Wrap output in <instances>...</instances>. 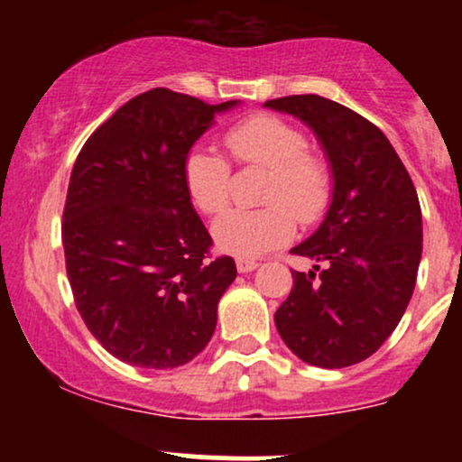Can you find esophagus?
<instances>
[{
    "label": "esophagus",
    "instance_id": "1",
    "mask_svg": "<svg viewBox=\"0 0 462 462\" xmlns=\"http://www.w3.org/2000/svg\"><path fill=\"white\" fill-rule=\"evenodd\" d=\"M256 267H258L256 261H243V258H238V261H236L238 273H249V272H254Z\"/></svg>",
    "mask_w": 462,
    "mask_h": 462
}]
</instances>
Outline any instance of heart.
Wrapping results in <instances>:
<instances>
[{"label": "heart", "mask_w": 462, "mask_h": 462, "mask_svg": "<svg viewBox=\"0 0 462 462\" xmlns=\"http://www.w3.org/2000/svg\"><path fill=\"white\" fill-rule=\"evenodd\" d=\"M224 145L241 164L269 169L263 208L227 210L213 224L215 245L252 261L284 245L295 232V216L312 224L330 201V167L309 150L304 132L275 115H254L226 130ZM184 184L201 213L215 215L230 199V164L208 147H193L184 158Z\"/></svg>", "instance_id": "obj_1"}]
</instances>
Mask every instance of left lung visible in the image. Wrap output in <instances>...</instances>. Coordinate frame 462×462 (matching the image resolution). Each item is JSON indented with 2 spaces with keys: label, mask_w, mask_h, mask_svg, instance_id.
Listing matches in <instances>:
<instances>
[{
  "label": "left lung",
  "mask_w": 462,
  "mask_h": 462,
  "mask_svg": "<svg viewBox=\"0 0 462 462\" xmlns=\"http://www.w3.org/2000/svg\"><path fill=\"white\" fill-rule=\"evenodd\" d=\"M264 106L309 125L332 176L326 217L291 249L323 269L293 272L275 328L304 363L349 367L383 346L411 301L423 243L417 190L383 130L354 110L319 95Z\"/></svg>",
  "instance_id": "8db88e82"
}]
</instances>
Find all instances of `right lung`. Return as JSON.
I'll list each match as a JSON object with an SVG mask.
<instances>
[{"label":"right lung","mask_w":462,"mask_h":462,"mask_svg":"<svg viewBox=\"0 0 462 462\" xmlns=\"http://www.w3.org/2000/svg\"><path fill=\"white\" fill-rule=\"evenodd\" d=\"M238 99L210 106L152 88L84 143L69 180L62 245L73 300L106 352L145 369L187 365L208 346L230 256L208 261L184 158Z\"/></svg>","instance_id":"add662e5"}]
</instances>
